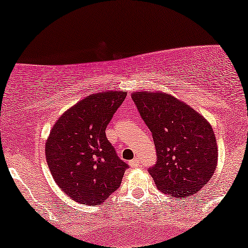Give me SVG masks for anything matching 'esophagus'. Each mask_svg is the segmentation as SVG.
I'll list each match as a JSON object with an SVG mask.
<instances>
[{
	"label": "esophagus",
	"mask_w": 248,
	"mask_h": 248,
	"mask_svg": "<svg viewBox=\"0 0 248 248\" xmlns=\"http://www.w3.org/2000/svg\"><path fill=\"white\" fill-rule=\"evenodd\" d=\"M130 165H131V167H139V166H140V160H139L138 158H134L133 160H131L130 161Z\"/></svg>",
	"instance_id": "obj_1"
}]
</instances>
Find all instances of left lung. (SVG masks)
<instances>
[{"label": "left lung", "instance_id": "8db88e82", "mask_svg": "<svg viewBox=\"0 0 248 248\" xmlns=\"http://www.w3.org/2000/svg\"><path fill=\"white\" fill-rule=\"evenodd\" d=\"M132 99L154 138L157 162L149 172L159 191L177 200L198 193L211 179L218 161L211 125L168 93L139 91Z\"/></svg>", "mask_w": 248, "mask_h": 248}]
</instances>
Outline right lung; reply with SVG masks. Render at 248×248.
Instances as JSON below:
<instances>
[{
	"label": "right lung",
	"instance_id": "1",
	"mask_svg": "<svg viewBox=\"0 0 248 248\" xmlns=\"http://www.w3.org/2000/svg\"><path fill=\"white\" fill-rule=\"evenodd\" d=\"M126 94H90L57 120L47 139L46 160L54 181L81 204H101L120 187L128 168L105 133Z\"/></svg>",
	"mask_w": 248,
	"mask_h": 248
}]
</instances>
